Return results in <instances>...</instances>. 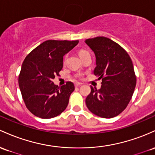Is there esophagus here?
<instances>
[{
  "label": "esophagus",
  "instance_id": "obj_1",
  "mask_svg": "<svg viewBox=\"0 0 155 155\" xmlns=\"http://www.w3.org/2000/svg\"><path fill=\"white\" fill-rule=\"evenodd\" d=\"M81 85H82V83H74V86H75V87H79V86H81Z\"/></svg>",
  "mask_w": 155,
  "mask_h": 155
}]
</instances>
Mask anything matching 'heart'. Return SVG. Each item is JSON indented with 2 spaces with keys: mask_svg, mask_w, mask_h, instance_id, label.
I'll return each instance as SVG.
<instances>
[{
  "mask_svg": "<svg viewBox=\"0 0 155 155\" xmlns=\"http://www.w3.org/2000/svg\"><path fill=\"white\" fill-rule=\"evenodd\" d=\"M88 53V52L86 51V50H80V52H79V55H80V57L82 56V55H85V54H86V53Z\"/></svg>",
  "mask_w": 155,
  "mask_h": 155,
  "instance_id": "heart-1",
  "label": "heart"
}]
</instances>
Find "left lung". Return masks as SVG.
<instances>
[{"mask_svg": "<svg viewBox=\"0 0 155 155\" xmlns=\"http://www.w3.org/2000/svg\"><path fill=\"white\" fill-rule=\"evenodd\" d=\"M85 42L96 57L94 74L102 79L100 89L91 86L86 99L87 107L100 117H115L126 108L133 97L136 85L133 62L128 53L108 38L98 36Z\"/></svg>", "mask_w": 155, "mask_h": 155, "instance_id": "left-lung-1", "label": "left lung"}]
</instances>
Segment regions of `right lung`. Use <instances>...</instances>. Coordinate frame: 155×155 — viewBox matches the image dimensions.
Returning a JSON list of instances; mask_svg holds the SVG:
<instances>
[{"mask_svg": "<svg viewBox=\"0 0 155 155\" xmlns=\"http://www.w3.org/2000/svg\"><path fill=\"white\" fill-rule=\"evenodd\" d=\"M79 42L47 40L26 56L19 75V87L26 107L41 119H51L67 108L74 91L72 82L58 87L53 80L63 67V57Z\"/></svg>", "mask_w": 155, "mask_h": 155, "instance_id": "right-lung-1", "label": "right lung"}]
</instances>
